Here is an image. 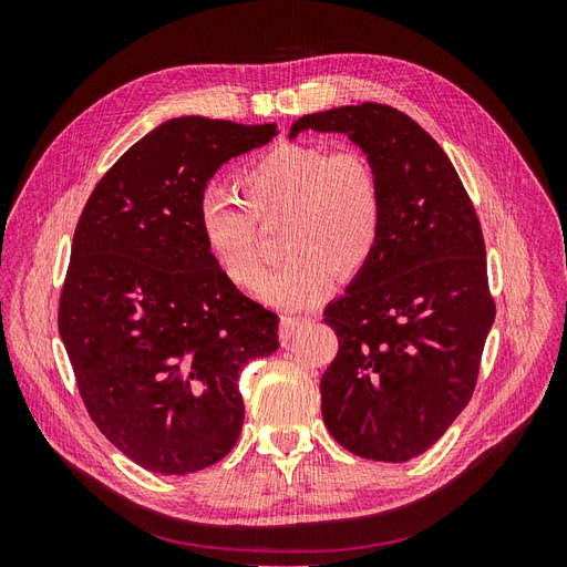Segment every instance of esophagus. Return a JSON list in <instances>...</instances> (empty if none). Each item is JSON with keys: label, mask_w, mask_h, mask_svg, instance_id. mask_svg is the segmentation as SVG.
Masks as SVG:
<instances>
[{"label": "esophagus", "mask_w": 567, "mask_h": 567, "mask_svg": "<svg viewBox=\"0 0 567 567\" xmlns=\"http://www.w3.org/2000/svg\"><path fill=\"white\" fill-rule=\"evenodd\" d=\"M305 323H307V319H300V317H284V319H281L279 336H281L284 346H288V342L298 336V331L302 329Z\"/></svg>", "instance_id": "obj_1"}]
</instances>
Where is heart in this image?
<instances>
[{"instance_id": "heart-1", "label": "heart", "mask_w": 567, "mask_h": 567, "mask_svg": "<svg viewBox=\"0 0 567 567\" xmlns=\"http://www.w3.org/2000/svg\"><path fill=\"white\" fill-rule=\"evenodd\" d=\"M244 203L208 188L198 200V231L225 277L250 288L262 274L257 221L286 217V262L262 279L257 296L284 310H305L329 293L336 271L354 277L383 238L385 203L379 169L359 148L286 142L238 175Z\"/></svg>"}]
</instances>
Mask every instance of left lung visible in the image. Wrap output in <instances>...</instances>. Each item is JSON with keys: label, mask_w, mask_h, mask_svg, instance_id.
Returning a JSON list of instances; mask_svg holds the SVG:
<instances>
[{"label": "left lung", "mask_w": 567, "mask_h": 567, "mask_svg": "<svg viewBox=\"0 0 567 567\" xmlns=\"http://www.w3.org/2000/svg\"><path fill=\"white\" fill-rule=\"evenodd\" d=\"M340 132L379 169L383 238L346 296L323 310L338 354L321 416L348 452L402 463L431 450L468 404L494 323L485 238L452 161L416 120L383 104L302 115Z\"/></svg>", "instance_id": "obj_1"}]
</instances>
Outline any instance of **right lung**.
<instances>
[{"label": "right lung", "instance_id": "1", "mask_svg": "<svg viewBox=\"0 0 567 567\" xmlns=\"http://www.w3.org/2000/svg\"><path fill=\"white\" fill-rule=\"evenodd\" d=\"M277 125L173 117L101 177L73 236L59 333L80 398L142 468L186 475L241 435V369L279 350V317L219 271L198 200L229 158Z\"/></svg>", "mask_w": 567, "mask_h": 567}]
</instances>
